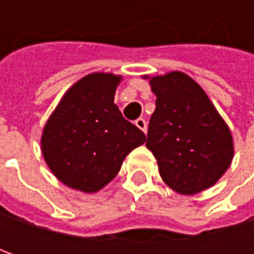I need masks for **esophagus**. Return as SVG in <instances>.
I'll use <instances>...</instances> for the list:
<instances>
[{"label": "esophagus", "instance_id": "esophagus-1", "mask_svg": "<svg viewBox=\"0 0 254 254\" xmlns=\"http://www.w3.org/2000/svg\"><path fill=\"white\" fill-rule=\"evenodd\" d=\"M135 125L139 127L142 132H147V122H145V119H142V118L136 119V121H135Z\"/></svg>", "mask_w": 254, "mask_h": 254}]
</instances>
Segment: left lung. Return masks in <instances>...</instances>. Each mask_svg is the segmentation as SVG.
Here are the masks:
<instances>
[{
  "instance_id": "obj_1",
  "label": "left lung",
  "mask_w": 254,
  "mask_h": 254,
  "mask_svg": "<svg viewBox=\"0 0 254 254\" xmlns=\"http://www.w3.org/2000/svg\"><path fill=\"white\" fill-rule=\"evenodd\" d=\"M150 85L157 98L145 145L157 159L162 179L185 195L212 187L234 157L228 125L188 75L171 72L151 77Z\"/></svg>"
}]
</instances>
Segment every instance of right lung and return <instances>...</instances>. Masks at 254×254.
Returning <instances> with one entry per match:
<instances>
[{"label":"right lung","instance_id":"add662e5","mask_svg":"<svg viewBox=\"0 0 254 254\" xmlns=\"http://www.w3.org/2000/svg\"><path fill=\"white\" fill-rule=\"evenodd\" d=\"M121 76L91 73L64 94L44 127L41 145L51 172L63 184L95 192L121 171L145 133L113 103Z\"/></svg>","mask_w":254,"mask_h":254}]
</instances>
